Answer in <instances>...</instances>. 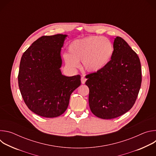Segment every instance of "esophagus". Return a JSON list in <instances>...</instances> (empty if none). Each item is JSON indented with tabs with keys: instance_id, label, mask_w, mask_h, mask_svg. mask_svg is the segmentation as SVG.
Wrapping results in <instances>:
<instances>
[{
	"instance_id": "esophagus-1",
	"label": "esophagus",
	"mask_w": 156,
	"mask_h": 156,
	"mask_svg": "<svg viewBox=\"0 0 156 156\" xmlns=\"http://www.w3.org/2000/svg\"><path fill=\"white\" fill-rule=\"evenodd\" d=\"M81 83H82V84H84L85 82H86V78H84V76H82L81 78Z\"/></svg>"
}]
</instances>
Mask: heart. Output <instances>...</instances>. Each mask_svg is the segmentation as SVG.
<instances>
[{"instance_id":"b5f03b06","label":"heart","mask_w":156,"mask_h":156,"mask_svg":"<svg viewBox=\"0 0 156 156\" xmlns=\"http://www.w3.org/2000/svg\"><path fill=\"white\" fill-rule=\"evenodd\" d=\"M112 43L102 36H90L73 41L69 47V54L63 55L69 66L76 68L82 61L83 69L89 72L101 70L108 64L114 54Z\"/></svg>"}]
</instances>
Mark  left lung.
I'll list each match as a JSON object with an SVG mask.
<instances>
[{
  "mask_svg": "<svg viewBox=\"0 0 156 156\" xmlns=\"http://www.w3.org/2000/svg\"><path fill=\"white\" fill-rule=\"evenodd\" d=\"M114 54L104 68L88 74L89 105L102 119L117 118L127 112L137 99L142 81L140 58L128 43L116 37Z\"/></svg>",
  "mask_w": 156,
  "mask_h": 156,
  "instance_id": "left-lung-1",
  "label": "left lung"
}]
</instances>
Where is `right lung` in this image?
Listing matches in <instances>:
<instances>
[{
  "label": "right lung",
  "instance_id": "1",
  "mask_svg": "<svg viewBox=\"0 0 156 156\" xmlns=\"http://www.w3.org/2000/svg\"><path fill=\"white\" fill-rule=\"evenodd\" d=\"M66 34L43 36L21 57L18 76L21 94L28 108L46 118L57 117L68 107L81 76L62 75L60 56Z\"/></svg>",
  "mask_w": 156,
  "mask_h": 156
}]
</instances>
